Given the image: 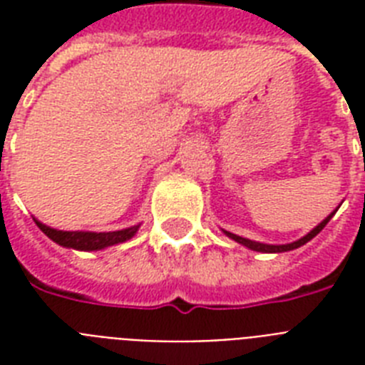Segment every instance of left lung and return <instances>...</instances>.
I'll list each match as a JSON object with an SVG mask.
<instances>
[{
    "mask_svg": "<svg viewBox=\"0 0 365 365\" xmlns=\"http://www.w3.org/2000/svg\"><path fill=\"white\" fill-rule=\"evenodd\" d=\"M331 216H334V214H329V216L326 217V220H324L322 223H320V225H317V227L312 229V231H311V233H309V235H305V237H303V239L295 240V242H292V244H280V246H274V244H261V242H254V240L242 239V237H239V235L227 233V231H225V235H227V237H231V239H233V240H237V242H239V244H244V246H246V248L255 250V252H269V254H274V252H288V250L299 248V246H303V244H307V242H309V240H311V239H314V237H317V235L320 233V231H322L324 227H326V223H328L329 220H331Z\"/></svg>",
    "mask_w": 365,
    "mask_h": 365,
    "instance_id": "left-lung-1",
    "label": "left lung"
}]
</instances>
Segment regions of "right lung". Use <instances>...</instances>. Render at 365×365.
Segmentation results:
<instances>
[{
  "label": "right lung",
  "mask_w": 365,
  "mask_h": 365,
  "mask_svg": "<svg viewBox=\"0 0 365 365\" xmlns=\"http://www.w3.org/2000/svg\"><path fill=\"white\" fill-rule=\"evenodd\" d=\"M37 227L41 229L43 233L47 235L48 239L54 240L60 246H66V248L73 250H85V252H91V250H102L108 248V246H113V244L125 242V240L132 239L134 233L138 231L136 227L123 229V231H113V233H87V231H56V229H51L47 225H43L41 222H37Z\"/></svg>",
  "instance_id": "1"
}]
</instances>
